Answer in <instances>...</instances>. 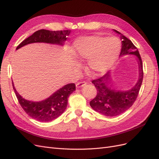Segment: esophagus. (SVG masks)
Returning <instances> with one entry per match:
<instances>
[{"label":"esophagus","instance_id":"1","mask_svg":"<svg viewBox=\"0 0 159 159\" xmlns=\"http://www.w3.org/2000/svg\"><path fill=\"white\" fill-rule=\"evenodd\" d=\"M86 85V82L85 81H80V82H78L76 84V88H80L81 87H83V86L85 85Z\"/></svg>","mask_w":159,"mask_h":159}]
</instances>
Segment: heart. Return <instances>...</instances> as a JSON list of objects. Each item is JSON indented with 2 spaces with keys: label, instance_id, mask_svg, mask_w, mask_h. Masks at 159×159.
Instances as JSON below:
<instances>
[{
  "label": "heart",
  "instance_id": "obj_1",
  "mask_svg": "<svg viewBox=\"0 0 159 159\" xmlns=\"http://www.w3.org/2000/svg\"><path fill=\"white\" fill-rule=\"evenodd\" d=\"M121 49V43L116 37L93 35L81 37L73 44V51L80 60H88L89 70L101 74L115 64Z\"/></svg>",
  "mask_w": 159,
  "mask_h": 159
}]
</instances>
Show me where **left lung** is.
Wrapping results in <instances>:
<instances>
[{"instance_id":"obj_1","label":"left lung","mask_w":159,"mask_h":159,"mask_svg":"<svg viewBox=\"0 0 159 159\" xmlns=\"http://www.w3.org/2000/svg\"><path fill=\"white\" fill-rule=\"evenodd\" d=\"M118 34V31L114 30ZM122 48L120 56L126 54H133L137 57L139 70V78L134 87L127 91L117 90L111 88L110 72H107L101 78L92 80L97 89V94L89 102L91 108L96 111L107 117H115L126 111L135 102L139 93L143 78L142 60L137 47L127 37L121 35ZM113 84V83H112Z\"/></svg>"}]
</instances>
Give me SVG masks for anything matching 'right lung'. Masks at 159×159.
Returning <instances> with one entry per match:
<instances>
[{
    "label": "right lung",
    "instance_id": "obj_1",
    "mask_svg": "<svg viewBox=\"0 0 159 159\" xmlns=\"http://www.w3.org/2000/svg\"><path fill=\"white\" fill-rule=\"evenodd\" d=\"M70 33V30H68L60 31L39 30L22 41L17 46L16 50L24 46L35 42L63 45ZM12 86L18 102L25 111L34 119L41 122L52 121L63 113L68 105V98L75 90V84H67L46 99L34 102L22 98L14 88L13 82Z\"/></svg>",
    "mask_w": 159,
    "mask_h": 159
}]
</instances>
